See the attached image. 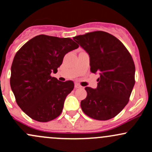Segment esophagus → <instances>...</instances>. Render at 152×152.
Segmentation results:
<instances>
[{"mask_svg": "<svg viewBox=\"0 0 152 152\" xmlns=\"http://www.w3.org/2000/svg\"><path fill=\"white\" fill-rule=\"evenodd\" d=\"M74 87H75V88H76V89H78V88H81V87H81V85H79V84H75V86H74Z\"/></svg>", "mask_w": 152, "mask_h": 152, "instance_id": "34e87169", "label": "esophagus"}]
</instances>
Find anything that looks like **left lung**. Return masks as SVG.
<instances>
[{
    "label": "left lung",
    "instance_id": "left-lung-1",
    "mask_svg": "<svg viewBox=\"0 0 152 152\" xmlns=\"http://www.w3.org/2000/svg\"><path fill=\"white\" fill-rule=\"evenodd\" d=\"M73 39L89 55L91 72L100 74L96 89L85 87L87 95L81 101V109L94 119H112L127 104L135 84L132 56L118 38L104 31Z\"/></svg>",
    "mask_w": 152,
    "mask_h": 152
}]
</instances>
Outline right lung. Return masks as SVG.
Wrapping results in <instances>:
<instances>
[{
    "label": "right lung",
    "instance_id": "add662e5",
    "mask_svg": "<svg viewBox=\"0 0 152 152\" xmlns=\"http://www.w3.org/2000/svg\"><path fill=\"white\" fill-rule=\"evenodd\" d=\"M78 47L70 38L39 35L16 53L11 68V88L17 105L31 119L47 122L62 113L74 83L61 82L51 73H57L64 56Z\"/></svg>",
    "mask_w": 152,
    "mask_h": 152
}]
</instances>
